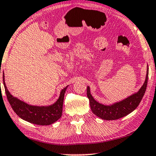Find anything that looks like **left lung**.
<instances>
[{"instance_id":"1","label":"left lung","mask_w":156,"mask_h":156,"mask_svg":"<svg viewBox=\"0 0 156 156\" xmlns=\"http://www.w3.org/2000/svg\"><path fill=\"white\" fill-rule=\"evenodd\" d=\"M148 68L147 70L146 78L144 84L143 85V86L141 87L138 92L123 100V101L116 103L111 105H102L98 103L96 101H95L90 94V88L88 86V88H87V96L89 99L91 111L95 115L98 116L99 118L108 120H117L128 115L132 111H133L138 106L139 103H140L141 100L145 94V92H146L147 83H148Z\"/></svg>"}]
</instances>
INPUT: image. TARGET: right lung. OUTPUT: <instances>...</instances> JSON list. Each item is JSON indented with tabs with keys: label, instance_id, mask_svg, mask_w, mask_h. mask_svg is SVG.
<instances>
[{
	"label": "right lung",
	"instance_id": "right-lung-1",
	"mask_svg": "<svg viewBox=\"0 0 156 156\" xmlns=\"http://www.w3.org/2000/svg\"><path fill=\"white\" fill-rule=\"evenodd\" d=\"M3 85L8 102L14 112L29 123L41 126H48L55 123L62 115L64 94L67 87L63 89L58 101L50 106H33L14 98L5 86L3 77Z\"/></svg>",
	"mask_w": 156,
	"mask_h": 156
}]
</instances>
